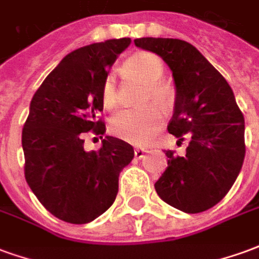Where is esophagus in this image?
<instances>
[{
    "label": "esophagus",
    "instance_id": "34e87169",
    "mask_svg": "<svg viewBox=\"0 0 259 259\" xmlns=\"http://www.w3.org/2000/svg\"><path fill=\"white\" fill-rule=\"evenodd\" d=\"M144 154H146V150H143V148H137V150H135V157L139 158V159L144 157Z\"/></svg>",
    "mask_w": 259,
    "mask_h": 259
}]
</instances>
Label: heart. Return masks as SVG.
I'll return each mask as SVG.
<instances>
[{"instance_id": "1", "label": "heart", "mask_w": 259, "mask_h": 259, "mask_svg": "<svg viewBox=\"0 0 259 259\" xmlns=\"http://www.w3.org/2000/svg\"><path fill=\"white\" fill-rule=\"evenodd\" d=\"M126 66L133 73L140 76L147 84L143 102L155 101L159 105H168L170 91L159 83L165 74L162 59L151 53H139L130 57ZM101 101L107 109H113L118 104V91L115 74L108 73L102 81ZM163 122L161 109L155 105L141 108H124L113 115L109 122V130L113 136L135 146H146L157 133Z\"/></svg>"}]
</instances>
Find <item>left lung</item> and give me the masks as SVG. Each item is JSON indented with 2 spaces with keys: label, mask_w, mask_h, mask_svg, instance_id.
Listing matches in <instances>:
<instances>
[{
  "label": "left lung",
  "mask_w": 259,
  "mask_h": 259,
  "mask_svg": "<svg viewBox=\"0 0 259 259\" xmlns=\"http://www.w3.org/2000/svg\"><path fill=\"white\" fill-rule=\"evenodd\" d=\"M135 44L159 55L172 70L176 98L168 132L179 141L189 137L183 157L165 151L168 168L155 190L180 211H206L228 194L244 161V116L233 90L190 42L143 37Z\"/></svg>",
  "instance_id": "8db88e82"
}]
</instances>
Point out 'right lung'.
<instances>
[{
	"label": "right lung",
	"mask_w": 259,
	"mask_h": 259,
	"mask_svg": "<svg viewBox=\"0 0 259 259\" xmlns=\"http://www.w3.org/2000/svg\"><path fill=\"white\" fill-rule=\"evenodd\" d=\"M130 38L77 48L48 74L31 98L22 130L27 185L61 221L83 225L116 198L120 170L132 162L129 143L105 136L98 151H84L83 135H104L102 81Z\"/></svg>",
	"instance_id": "obj_1"
}]
</instances>
